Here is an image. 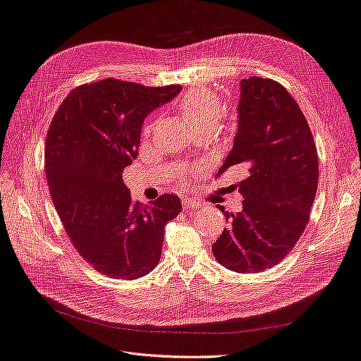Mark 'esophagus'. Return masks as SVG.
<instances>
[{
    "label": "esophagus",
    "mask_w": 361,
    "mask_h": 361,
    "mask_svg": "<svg viewBox=\"0 0 361 361\" xmlns=\"http://www.w3.org/2000/svg\"><path fill=\"white\" fill-rule=\"evenodd\" d=\"M182 207L185 209H199V208H202V203L196 202V200L191 199V197H183L182 199Z\"/></svg>",
    "instance_id": "obj_1"
}]
</instances>
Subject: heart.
Listing matches in <instances>:
<instances>
[{
    "label": "heart",
    "instance_id": "b5f03b06",
    "mask_svg": "<svg viewBox=\"0 0 361 361\" xmlns=\"http://www.w3.org/2000/svg\"><path fill=\"white\" fill-rule=\"evenodd\" d=\"M179 109L194 133L212 132L221 120L223 106L217 94L207 87H192L179 103Z\"/></svg>",
    "mask_w": 361,
    "mask_h": 361
}]
</instances>
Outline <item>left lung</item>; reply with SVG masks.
<instances>
[{
  "instance_id": "left-lung-1",
  "label": "left lung",
  "mask_w": 361,
  "mask_h": 361,
  "mask_svg": "<svg viewBox=\"0 0 361 361\" xmlns=\"http://www.w3.org/2000/svg\"><path fill=\"white\" fill-rule=\"evenodd\" d=\"M238 129L217 176L238 171L243 211L226 216L212 245L221 266L238 274L276 266L304 232L317 191L319 159L310 126L282 85L252 75L240 82Z\"/></svg>"
}]
</instances>
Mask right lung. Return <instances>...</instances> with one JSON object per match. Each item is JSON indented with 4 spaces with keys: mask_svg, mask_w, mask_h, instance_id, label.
Segmentation results:
<instances>
[{
    "mask_svg": "<svg viewBox=\"0 0 361 361\" xmlns=\"http://www.w3.org/2000/svg\"><path fill=\"white\" fill-rule=\"evenodd\" d=\"M179 92V85L116 79L82 85L66 95L48 129L45 174L57 214L80 257L109 278L150 274L164 228L182 209L174 194L133 202L123 182V170L138 157L145 116Z\"/></svg>",
    "mask_w": 361,
    "mask_h": 361,
    "instance_id": "obj_1",
    "label": "right lung"
}]
</instances>
